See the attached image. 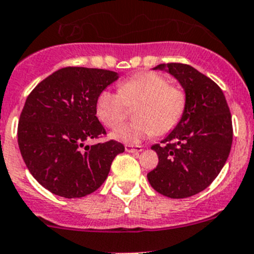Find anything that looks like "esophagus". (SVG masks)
I'll return each mask as SVG.
<instances>
[{"label":"esophagus","mask_w":254,"mask_h":254,"mask_svg":"<svg viewBox=\"0 0 254 254\" xmlns=\"http://www.w3.org/2000/svg\"><path fill=\"white\" fill-rule=\"evenodd\" d=\"M125 151H127V152H131V153H134V152H141L142 151V147L141 146H139V145H130V143H127V145H125Z\"/></svg>","instance_id":"esophagus-1"}]
</instances>
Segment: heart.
<instances>
[{
	"label": "heart",
	"instance_id": "1",
	"mask_svg": "<svg viewBox=\"0 0 254 254\" xmlns=\"http://www.w3.org/2000/svg\"><path fill=\"white\" fill-rule=\"evenodd\" d=\"M135 107L134 120L118 127L112 137L135 145L152 135L172 131L181 122L187 107V94L181 87L171 86L167 78L156 72L136 73L118 86V93L104 89L96 101L98 119L108 127H117Z\"/></svg>",
	"mask_w": 254,
	"mask_h": 254
}]
</instances>
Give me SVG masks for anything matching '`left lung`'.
<instances>
[{
  "label": "left lung",
  "mask_w": 254,
  "mask_h": 254,
  "mask_svg": "<svg viewBox=\"0 0 254 254\" xmlns=\"http://www.w3.org/2000/svg\"><path fill=\"white\" fill-rule=\"evenodd\" d=\"M178 79L187 107L178 125L152 150L157 167L147 173L151 187L173 199L195 195L212 183L226 163L232 145V120L226 98L212 79L186 64H161Z\"/></svg>",
  "instance_id": "1"
}]
</instances>
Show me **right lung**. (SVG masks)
<instances>
[{"label":"right lung","mask_w":254,"mask_h":254,"mask_svg":"<svg viewBox=\"0 0 254 254\" xmlns=\"http://www.w3.org/2000/svg\"><path fill=\"white\" fill-rule=\"evenodd\" d=\"M119 75L88 67H64L43 79L28 96L18 123V145L32 176L53 194L82 198L108 177L124 152L114 140L84 145L106 135L96 117L98 94Z\"/></svg>","instance_id":"obj_1"}]
</instances>
